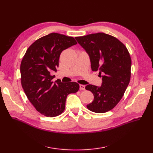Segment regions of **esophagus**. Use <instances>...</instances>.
<instances>
[{"instance_id": "34e87169", "label": "esophagus", "mask_w": 153, "mask_h": 153, "mask_svg": "<svg viewBox=\"0 0 153 153\" xmlns=\"http://www.w3.org/2000/svg\"><path fill=\"white\" fill-rule=\"evenodd\" d=\"M80 90H85V85H82L80 84Z\"/></svg>"}]
</instances>
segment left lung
I'll return each mask as SVG.
<instances>
[{
    "instance_id": "8db88e82",
    "label": "left lung",
    "mask_w": 153,
    "mask_h": 153,
    "mask_svg": "<svg viewBox=\"0 0 153 153\" xmlns=\"http://www.w3.org/2000/svg\"><path fill=\"white\" fill-rule=\"evenodd\" d=\"M75 38L89 54L92 70H99V75L102 76L101 87L85 86L94 95V100L87 108L96 113L108 112L122 99L130 81V55L121 41L103 32Z\"/></svg>"
}]
</instances>
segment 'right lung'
Segmentation results:
<instances>
[{
	"label": "right lung",
	"mask_w": 153,
	"mask_h": 153,
	"mask_svg": "<svg viewBox=\"0 0 153 153\" xmlns=\"http://www.w3.org/2000/svg\"><path fill=\"white\" fill-rule=\"evenodd\" d=\"M77 44L73 37L51 33L35 41L27 50L20 64L21 84L37 111L47 117H56L65 109L68 94L75 93L79 84L52 81L57 71L60 55L64 50Z\"/></svg>",
	"instance_id": "right-lung-1"
}]
</instances>
